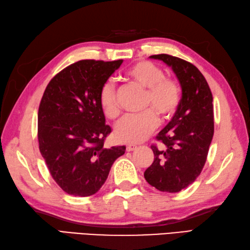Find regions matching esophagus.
Segmentation results:
<instances>
[{
	"instance_id": "obj_1",
	"label": "esophagus",
	"mask_w": 250,
	"mask_h": 250,
	"mask_svg": "<svg viewBox=\"0 0 250 250\" xmlns=\"http://www.w3.org/2000/svg\"><path fill=\"white\" fill-rule=\"evenodd\" d=\"M136 149H137V146L136 145H128V146H126V150L128 151V152H131V151H134Z\"/></svg>"
}]
</instances>
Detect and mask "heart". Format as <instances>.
<instances>
[{"label": "heart", "mask_w": 250, "mask_h": 250, "mask_svg": "<svg viewBox=\"0 0 250 250\" xmlns=\"http://www.w3.org/2000/svg\"><path fill=\"white\" fill-rule=\"evenodd\" d=\"M127 79L146 88L145 108L140 114L127 115L115 127V138L123 144H139L145 141L157 126L160 114L163 119L174 116L179 106L181 88L176 80L165 76L164 71L151 61H138L126 71ZM99 104L106 118L114 120L120 114L115 86L108 82L99 93Z\"/></svg>", "instance_id": "1"}]
</instances>
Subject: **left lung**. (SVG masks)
<instances>
[{
    "mask_svg": "<svg viewBox=\"0 0 250 250\" xmlns=\"http://www.w3.org/2000/svg\"><path fill=\"white\" fill-rule=\"evenodd\" d=\"M171 67L182 89L179 106L171 121L156 136L154 161L145 178L162 192L176 193L200 176L213 136L212 94L206 79L194 64L167 54L150 56Z\"/></svg>",
    "mask_w": 250,
    "mask_h": 250,
    "instance_id": "obj_1",
    "label": "left lung"
}]
</instances>
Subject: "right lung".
<instances>
[{
    "instance_id": "right-lung-1",
    "label": "right lung",
    "mask_w": 250,
    "mask_h": 250,
    "mask_svg": "<svg viewBox=\"0 0 250 250\" xmlns=\"http://www.w3.org/2000/svg\"><path fill=\"white\" fill-rule=\"evenodd\" d=\"M123 59L80 60L61 70L46 86L38 113L40 152L56 183L74 196L100 190L114 161L126 147L104 146L111 132L99 93Z\"/></svg>"
}]
</instances>
